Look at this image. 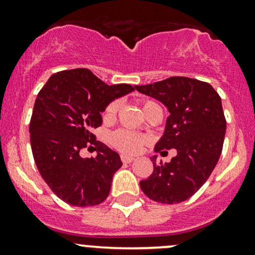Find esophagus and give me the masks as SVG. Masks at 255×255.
I'll return each instance as SVG.
<instances>
[{
  "label": "esophagus",
  "mask_w": 255,
  "mask_h": 255,
  "mask_svg": "<svg viewBox=\"0 0 255 255\" xmlns=\"http://www.w3.org/2000/svg\"><path fill=\"white\" fill-rule=\"evenodd\" d=\"M121 160H122V162H125V163H130V162L134 161L135 159L132 156H127V155H122V156H121Z\"/></svg>",
  "instance_id": "1"
}]
</instances>
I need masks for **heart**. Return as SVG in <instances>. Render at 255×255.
Instances as JSON below:
<instances>
[{"label":"heart","mask_w":255,"mask_h":255,"mask_svg":"<svg viewBox=\"0 0 255 255\" xmlns=\"http://www.w3.org/2000/svg\"><path fill=\"white\" fill-rule=\"evenodd\" d=\"M152 104V101H145L143 105V109H145L146 106ZM119 101H114V103L110 104L109 106L106 107L105 110V119L112 120L117 114V110H119ZM146 138L143 135H139L136 133L128 132V130H117V132L112 133L110 135V141H111L112 145L115 148H117L121 151L126 152V154H134V152L138 151L140 149V146L145 143Z\"/></svg>","instance_id":"heart-1"}]
</instances>
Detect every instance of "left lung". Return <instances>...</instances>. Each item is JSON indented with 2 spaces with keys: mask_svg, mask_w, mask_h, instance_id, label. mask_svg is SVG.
Segmentation results:
<instances>
[{
  "mask_svg": "<svg viewBox=\"0 0 255 255\" xmlns=\"http://www.w3.org/2000/svg\"><path fill=\"white\" fill-rule=\"evenodd\" d=\"M134 88L170 112L155 151L177 150L170 162L156 163V155L151 157L154 171L140 181L141 191L162 204L184 202L205 183L221 155L226 133L221 98L210 84L187 77Z\"/></svg>",
  "mask_w": 255,
  "mask_h": 255,
  "instance_id": "1",
  "label": "left lung"
}]
</instances>
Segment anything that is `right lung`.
<instances>
[{"label": "right lung", "mask_w": 255, "mask_h": 255, "mask_svg": "<svg viewBox=\"0 0 255 255\" xmlns=\"http://www.w3.org/2000/svg\"><path fill=\"white\" fill-rule=\"evenodd\" d=\"M129 84L107 85L87 68L52 74L37 94L31 115L30 144L40 175L60 199L73 206L103 203L112 177L122 166L120 155L94 140L101 112L132 93ZM98 146L95 158H82L87 144Z\"/></svg>", "instance_id": "obj_1"}]
</instances>
